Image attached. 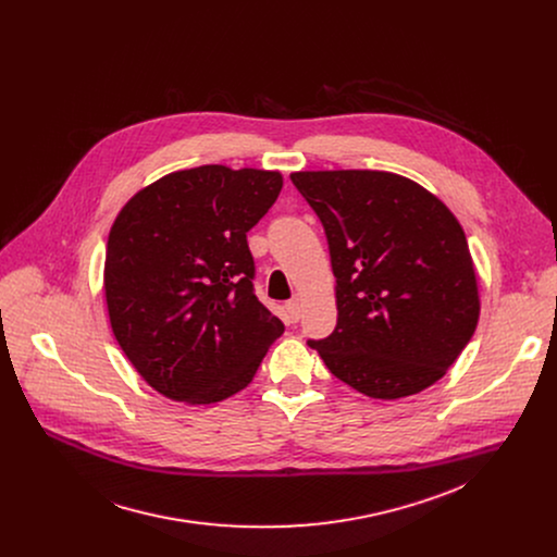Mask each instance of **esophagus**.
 <instances>
[{"label":"esophagus","instance_id":"34e87169","mask_svg":"<svg viewBox=\"0 0 557 557\" xmlns=\"http://www.w3.org/2000/svg\"><path fill=\"white\" fill-rule=\"evenodd\" d=\"M285 309H287L292 321H298L300 315H302V302H300V298H292V300L285 305Z\"/></svg>","mask_w":557,"mask_h":557}]
</instances>
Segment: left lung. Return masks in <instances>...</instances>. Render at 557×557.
Listing matches in <instances>:
<instances>
[{"mask_svg": "<svg viewBox=\"0 0 557 557\" xmlns=\"http://www.w3.org/2000/svg\"><path fill=\"white\" fill-rule=\"evenodd\" d=\"M336 276V327L311 338L334 377L373 398L446 375L476 330V274L455 214L388 171H300Z\"/></svg>", "mask_w": 557, "mask_h": 557, "instance_id": "1", "label": "left lung"}]
</instances>
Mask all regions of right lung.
Listing matches in <instances>:
<instances>
[{
  "label": "right lung",
  "mask_w": 557,
  "mask_h": 557,
  "mask_svg": "<svg viewBox=\"0 0 557 557\" xmlns=\"http://www.w3.org/2000/svg\"><path fill=\"white\" fill-rule=\"evenodd\" d=\"M283 188L278 171L203 164L139 190L104 257L113 334L160 395L206 405L255 377L285 325L255 296L246 234Z\"/></svg>",
  "instance_id": "1"
}]
</instances>
